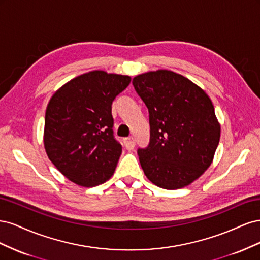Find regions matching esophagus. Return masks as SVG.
I'll return each instance as SVG.
<instances>
[{
	"label": "esophagus",
	"instance_id": "1",
	"mask_svg": "<svg viewBox=\"0 0 260 260\" xmlns=\"http://www.w3.org/2000/svg\"><path fill=\"white\" fill-rule=\"evenodd\" d=\"M123 144L127 149H133L136 146V141H135V139H133V137L125 138L123 140Z\"/></svg>",
	"mask_w": 260,
	"mask_h": 260
}]
</instances>
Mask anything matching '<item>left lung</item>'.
<instances>
[{"mask_svg": "<svg viewBox=\"0 0 260 260\" xmlns=\"http://www.w3.org/2000/svg\"><path fill=\"white\" fill-rule=\"evenodd\" d=\"M132 84L148 109L149 142L138 148L145 176L167 190L192 183L210 166L220 140L210 99L170 70L139 75Z\"/></svg>", "mask_w": 260, "mask_h": 260, "instance_id": "8db88e82", "label": "left lung"}]
</instances>
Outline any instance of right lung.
I'll use <instances>...</instances> for the list:
<instances>
[{
	"instance_id": "right-lung-1",
	"label": "right lung",
	"mask_w": 260,
	"mask_h": 260,
	"mask_svg": "<svg viewBox=\"0 0 260 260\" xmlns=\"http://www.w3.org/2000/svg\"><path fill=\"white\" fill-rule=\"evenodd\" d=\"M129 76L94 70L70 80L46 107L44 147L62 175L82 186L111 178L122 152L114 137L112 104Z\"/></svg>"
}]
</instances>
